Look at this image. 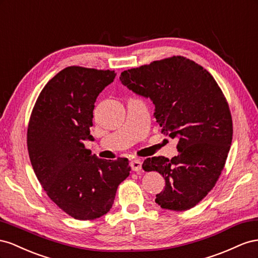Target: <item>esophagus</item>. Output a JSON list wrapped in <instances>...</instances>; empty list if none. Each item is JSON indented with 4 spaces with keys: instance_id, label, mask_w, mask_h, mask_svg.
Returning <instances> with one entry per match:
<instances>
[{
    "instance_id": "esophagus-1",
    "label": "esophagus",
    "mask_w": 258,
    "mask_h": 258,
    "mask_svg": "<svg viewBox=\"0 0 258 258\" xmlns=\"http://www.w3.org/2000/svg\"><path fill=\"white\" fill-rule=\"evenodd\" d=\"M131 166H132V170L135 171V172H141L142 171V161L135 159L131 162Z\"/></svg>"
}]
</instances>
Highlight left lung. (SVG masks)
Masks as SVG:
<instances>
[{"label": "left lung", "mask_w": 258, "mask_h": 258, "mask_svg": "<svg viewBox=\"0 0 258 258\" xmlns=\"http://www.w3.org/2000/svg\"><path fill=\"white\" fill-rule=\"evenodd\" d=\"M120 80L151 99L162 133L178 139L177 156L143 163L165 179L156 202L172 211L194 208L215 186L230 150L232 119L222 90L211 73L181 56L123 71Z\"/></svg>", "instance_id": "obj_1"}]
</instances>
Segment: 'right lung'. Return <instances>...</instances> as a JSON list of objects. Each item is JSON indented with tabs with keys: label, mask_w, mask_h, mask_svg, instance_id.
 Here are the masks:
<instances>
[{
	"label": "right lung",
	"mask_w": 258,
	"mask_h": 258,
	"mask_svg": "<svg viewBox=\"0 0 258 258\" xmlns=\"http://www.w3.org/2000/svg\"><path fill=\"white\" fill-rule=\"evenodd\" d=\"M115 76L110 70L64 68L44 86L29 122L27 145L36 177L50 200L76 219L105 215L130 175L126 158L98 159L84 146L94 139L95 101Z\"/></svg>",
	"instance_id": "add662e5"
}]
</instances>
